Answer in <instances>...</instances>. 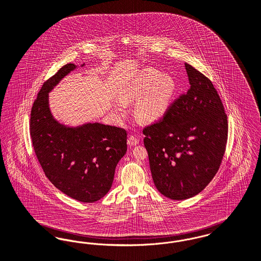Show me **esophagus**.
<instances>
[{"mask_svg": "<svg viewBox=\"0 0 261 261\" xmlns=\"http://www.w3.org/2000/svg\"><path fill=\"white\" fill-rule=\"evenodd\" d=\"M128 144L130 146H136L137 144H139V139L134 135H131L128 139Z\"/></svg>", "mask_w": 261, "mask_h": 261, "instance_id": "1", "label": "esophagus"}]
</instances>
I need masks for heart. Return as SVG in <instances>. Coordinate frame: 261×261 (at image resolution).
<instances>
[{"instance_id":"heart-1","label":"heart","mask_w":261,"mask_h":261,"mask_svg":"<svg viewBox=\"0 0 261 261\" xmlns=\"http://www.w3.org/2000/svg\"><path fill=\"white\" fill-rule=\"evenodd\" d=\"M174 92L175 84L172 77L161 75L153 70H145L120 92L119 100L129 103L137 99L136 117L141 121L152 122L166 114ZM115 110L119 116L126 112L121 105H118Z\"/></svg>"}]
</instances>
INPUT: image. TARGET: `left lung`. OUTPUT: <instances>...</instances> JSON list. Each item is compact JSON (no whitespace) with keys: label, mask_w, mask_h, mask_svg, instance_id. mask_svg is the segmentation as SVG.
Segmentation results:
<instances>
[{"label":"left lung","mask_w":261,"mask_h":261,"mask_svg":"<svg viewBox=\"0 0 261 261\" xmlns=\"http://www.w3.org/2000/svg\"><path fill=\"white\" fill-rule=\"evenodd\" d=\"M185 69L187 92L143 129L153 184L173 200L193 197L210 184L228 140V117L212 82L187 63Z\"/></svg>","instance_id":"left-lung-1"}]
</instances>
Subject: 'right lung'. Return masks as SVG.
I'll return each mask as SVG.
<instances>
[{"label": "right lung", "mask_w": 261, "mask_h": 261, "mask_svg": "<svg viewBox=\"0 0 261 261\" xmlns=\"http://www.w3.org/2000/svg\"><path fill=\"white\" fill-rule=\"evenodd\" d=\"M75 68L66 64L44 82L31 108L30 131L36 158L51 184L73 199L92 203L112 185L115 168L127 151V132L100 123L70 128L53 118L48 92Z\"/></svg>", "instance_id": "right-lung-1"}]
</instances>
